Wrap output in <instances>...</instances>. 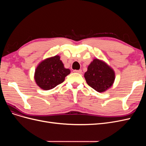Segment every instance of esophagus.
<instances>
[{
    "mask_svg": "<svg viewBox=\"0 0 146 146\" xmlns=\"http://www.w3.org/2000/svg\"><path fill=\"white\" fill-rule=\"evenodd\" d=\"M74 71L75 72H77V73H78V74H81L82 72V70L81 69H80V70H74Z\"/></svg>",
    "mask_w": 146,
    "mask_h": 146,
    "instance_id": "1",
    "label": "esophagus"
}]
</instances>
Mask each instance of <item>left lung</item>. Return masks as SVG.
<instances>
[{"instance_id": "left-lung-1", "label": "left lung", "mask_w": 146, "mask_h": 146, "mask_svg": "<svg viewBox=\"0 0 146 146\" xmlns=\"http://www.w3.org/2000/svg\"><path fill=\"white\" fill-rule=\"evenodd\" d=\"M84 77L88 85L98 92H102L112 86L115 74L107 63L94 59L88 66Z\"/></svg>"}]
</instances>
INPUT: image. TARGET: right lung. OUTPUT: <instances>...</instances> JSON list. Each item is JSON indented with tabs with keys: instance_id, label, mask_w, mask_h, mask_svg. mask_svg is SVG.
<instances>
[{
	"instance_id": "add662e5",
	"label": "right lung",
	"mask_w": 146,
	"mask_h": 146,
	"mask_svg": "<svg viewBox=\"0 0 146 146\" xmlns=\"http://www.w3.org/2000/svg\"><path fill=\"white\" fill-rule=\"evenodd\" d=\"M70 72L64 67L60 56L56 55L39 64L35 70V80L41 89L49 90L63 83Z\"/></svg>"
}]
</instances>
